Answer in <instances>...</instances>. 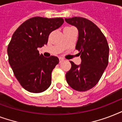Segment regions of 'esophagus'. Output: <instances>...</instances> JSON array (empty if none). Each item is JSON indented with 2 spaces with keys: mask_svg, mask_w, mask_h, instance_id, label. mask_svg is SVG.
I'll return each mask as SVG.
<instances>
[{
  "mask_svg": "<svg viewBox=\"0 0 122 122\" xmlns=\"http://www.w3.org/2000/svg\"><path fill=\"white\" fill-rule=\"evenodd\" d=\"M59 62H60V63H61L62 61H64V59H63V58H62V57H59Z\"/></svg>",
  "mask_w": 122,
  "mask_h": 122,
  "instance_id": "34e87169",
  "label": "esophagus"
}]
</instances>
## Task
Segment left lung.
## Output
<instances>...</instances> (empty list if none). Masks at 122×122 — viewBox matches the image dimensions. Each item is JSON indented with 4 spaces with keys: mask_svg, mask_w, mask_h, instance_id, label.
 <instances>
[{
    "mask_svg": "<svg viewBox=\"0 0 122 122\" xmlns=\"http://www.w3.org/2000/svg\"><path fill=\"white\" fill-rule=\"evenodd\" d=\"M65 20L78 29L75 49L81 59L80 65L70 61L71 68L66 74L67 83L74 90L87 91L98 83L108 66L109 46L102 31L90 20L81 17Z\"/></svg>",
    "mask_w": 122,
    "mask_h": 122,
    "instance_id": "obj_1",
    "label": "left lung"
}]
</instances>
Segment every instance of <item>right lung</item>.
Segmentation results:
<instances>
[{
	"label": "right lung",
	"instance_id": "right-lung-1",
	"mask_svg": "<svg viewBox=\"0 0 122 122\" xmlns=\"http://www.w3.org/2000/svg\"><path fill=\"white\" fill-rule=\"evenodd\" d=\"M64 23L61 18L33 17L23 23L14 31L7 47L9 63L22 87L28 92H44L51 84L57 57H44L38 47L47 44L49 35Z\"/></svg>",
	"mask_w": 122,
	"mask_h": 122
}]
</instances>
